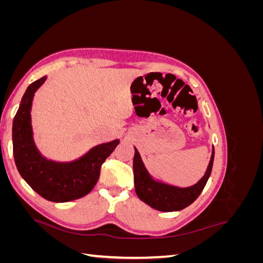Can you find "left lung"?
<instances>
[{
    "label": "left lung",
    "instance_id": "obj_1",
    "mask_svg": "<svg viewBox=\"0 0 263 263\" xmlns=\"http://www.w3.org/2000/svg\"><path fill=\"white\" fill-rule=\"evenodd\" d=\"M215 150L213 147L211 160L204 177L196 184L189 187H178L156 181L150 176L141 160L138 150L135 148L134 182L138 197L151 208L161 212H176L187 208L200 196L212 173Z\"/></svg>",
    "mask_w": 263,
    "mask_h": 263
}]
</instances>
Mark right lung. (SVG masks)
<instances>
[{"label": "right lung", "mask_w": 263, "mask_h": 263, "mask_svg": "<svg viewBox=\"0 0 263 263\" xmlns=\"http://www.w3.org/2000/svg\"><path fill=\"white\" fill-rule=\"evenodd\" d=\"M46 79L43 77L27 87L14 117V160L22 178L36 193L51 202H70L91 192L100 178L103 162L115 150L119 140L93 147L71 162H57L43 157L33 138L30 110L35 92Z\"/></svg>", "instance_id": "add662e5"}]
</instances>
